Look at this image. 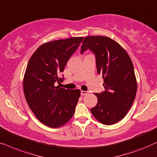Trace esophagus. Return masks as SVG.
<instances>
[{"instance_id": "1", "label": "esophagus", "mask_w": 157, "mask_h": 157, "mask_svg": "<svg viewBox=\"0 0 157 157\" xmlns=\"http://www.w3.org/2000/svg\"><path fill=\"white\" fill-rule=\"evenodd\" d=\"M87 93H88V92H87V91H82H82H81V95H82V96L87 95Z\"/></svg>"}]
</instances>
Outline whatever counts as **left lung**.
I'll use <instances>...</instances> for the list:
<instances>
[{
  "mask_svg": "<svg viewBox=\"0 0 157 157\" xmlns=\"http://www.w3.org/2000/svg\"><path fill=\"white\" fill-rule=\"evenodd\" d=\"M87 49L95 55L98 72L102 75L105 89L95 94L98 104L90 111L103 124H113L124 117L135 99L137 83L133 63L122 46L108 37H85L81 53Z\"/></svg>",
  "mask_w": 157,
  "mask_h": 157,
  "instance_id": "8db88e82",
  "label": "left lung"
}]
</instances>
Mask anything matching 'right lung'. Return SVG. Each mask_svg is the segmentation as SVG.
Returning a JSON list of instances; mask_svg holds the SVG:
<instances>
[{
	"label": "right lung",
	"mask_w": 157,
	"mask_h": 157,
	"mask_svg": "<svg viewBox=\"0 0 157 157\" xmlns=\"http://www.w3.org/2000/svg\"><path fill=\"white\" fill-rule=\"evenodd\" d=\"M83 37L57 40L41 45L32 55L23 78L28 105L40 122L49 127L65 124L73 116L80 97L79 90L56 87L68 59Z\"/></svg>",
	"instance_id": "1"
}]
</instances>
